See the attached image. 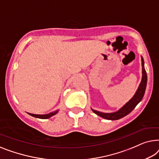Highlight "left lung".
Wrapping results in <instances>:
<instances>
[{
	"mask_svg": "<svg viewBox=\"0 0 159 159\" xmlns=\"http://www.w3.org/2000/svg\"><path fill=\"white\" fill-rule=\"evenodd\" d=\"M142 73H143V76H142V80L140 82V86L138 87L137 91L135 93V95L133 96V97L129 100V101L126 104H125L123 107H122L120 110L113 113H103L100 112V111H96L92 109V111L95 114H97V115L100 116L102 118L104 119L109 120H119L120 118L124 117L125 116L128 115L129 113H130L132 111L135 109V107L137 106V104L141 101L143 97L145 91H146V85H147V74L146 71L144 68V60L142 57Z\"/></svg>",
	"mask_w": 159,
	"mask_h": 159,
	"instance_id": "left-lung-1",
	"label": "left lung"
}]
</instances>
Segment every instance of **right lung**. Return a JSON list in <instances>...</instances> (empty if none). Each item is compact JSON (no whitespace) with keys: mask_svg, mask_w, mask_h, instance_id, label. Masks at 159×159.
I'll use <instances>...</instances> for the list:
<instances>
[{"mask_svg":"<svg viewBox=\"0 0 159 159\" xmlns=\"http://www.w3.org/2000/svg\"><path fill=\"white\" fill-rule=\"evenodd\" d=\"M57 112H58V110L53 111V112L47 114V115H34V114H31V113H28V114L29 115H30L31 116H32V117L39 118V119H48V118H50V117H52V116L55 115V114H57Z\"/></svg>","mask_w":159,"mask_h":159,"instance_id":"1","label":"right lung"}]
</instances>
